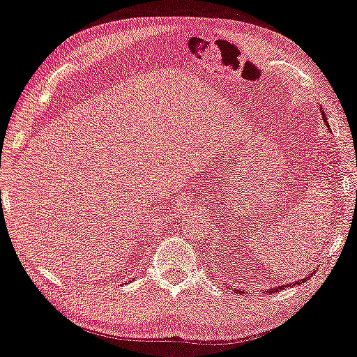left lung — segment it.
I'll use <instances>...</instances> for the list:
<instances>
[{
	"instance_id": "1",
	"label": "left lung",
	"mask_w": 357,
	"mask_h": 357,
	"mask_svg": "<svg viewBox=\"0 0 357 357\" xmlns=\"http://www.w3.org/2000/svg\"><path fill=\"white\" fill-rule=\"evenodd\" d=\"M321 114H323V121L326 122V117H325V112H323V109H321ZM302 281H305V279H302ZM301 281V282H302ZM301 282H294V284H301ZM286 287H289V286H286V284H284V286H278L275 289H269V294H273V292H278V291H282V289H286ZM230 291H235L236 292V289L235 287H230ZM241 292V291H240Z\"/></svg>"
}]
</instances>
